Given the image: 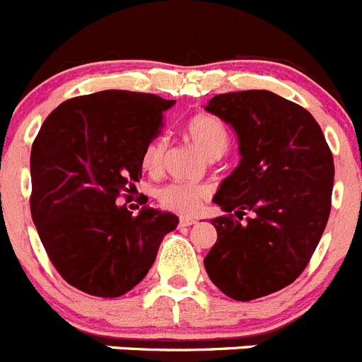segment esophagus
Returning a JSON list of instances; mask_svg holds the SVG:
<instances>
[{
	"mask_svg": "<svg viewBox=\"0 0 362 362\" xmlns=\"http://www.w3.org/2000/svg\"><path fill=\"white\" fill-rule=\"evenodd\" d=\"M196 221L198 219H194V217H180L178 224H180V226H191V224H194Z\"/></svg>",
	"mask_w": 362,
	"mask_h": 362,
	"instance_id": "34e87169",
	"label": "esophagus"
}]
</instances>
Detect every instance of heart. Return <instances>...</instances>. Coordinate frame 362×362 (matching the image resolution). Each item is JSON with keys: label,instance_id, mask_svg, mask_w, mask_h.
Masks as SVG:
<instances>
[{"label": "heart", "instance_id": "1", "mask_svg": "<svg viewBox=\"0 0 362 362\" xmlns=\"http://www.w3.org/2000/svg\"><path fill=\"white\" fill-rule=\"evenodd\" d=\"M184 131L192 141V145L209 159H219L230 148V132H228L224 122L212 113H206V111L194 113L187 118ZM164 152H166L164 139H152L143 152V166L150 173H157L163 166ZM206 196H209V191L203 185L182 184V182L164 185L157 192V199H159V205L163 209L184 214V216L198 212Z\"/></svg>", "mask_w": 362, "mask_h": 362}]
</instances>
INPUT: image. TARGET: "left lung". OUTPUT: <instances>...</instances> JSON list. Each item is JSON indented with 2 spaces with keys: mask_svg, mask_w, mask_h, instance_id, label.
Segmentation results:
<instances>
[{
  "mask_svg": "<svg viewBox=\"0 0 362 362\" xmlns=\"http://www.w3.org/2000/svg\"><path fill=\"white\" fill-rule=\"evenodd\" d=\"M205 110L233 125L242 156L214 198L226 214L212 219L206 274L235 300L265 297L292 285L320 242L332 152L310 111L267 90L219 93ZM245 211L253 217L242 221Z\"/></svg>",
  "mask_w": 362,
  "mask_h": 362,
  "instance_id": "1",
  "label": "left lung"
}]
</instances>
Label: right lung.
<instances>
[{
	"label": "right lung",
	"mask_w": 362,
	"mask_h": 362,
	"mask_svg": "<svg viewBox=\"0 0 362 362\" xmlns=\"http://www.w3.org/2000/svg\"><path fill=\"white\" fill-rule=\"evenodd\" d=\"M175 100L153 93L104 90L59 104L31 146L30 209L58 274L95 297H120L153 265L177 216L129 198L141 177L143 152L160 134Z\"/></svg>",
	"instance_id": "obj_1"
}]
</instances>
